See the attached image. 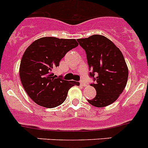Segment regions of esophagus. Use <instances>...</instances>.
<instances>
[{"mask_svg":"<svg viewBox=\"0 0 148 148\" xmlns=\"http://www.w3.org/2000/svg\"><path fill=\"white\" fill-rule=\"evenodd\" d=\"M79 83H80V85H81L82 86H86V83H85L84 80H83V79H81V80L79 81Z\"/></svg>","mask_w":148,"mask_h":148,"instance_id":"esophagus-1","label":"esophagus"}]
</instances>
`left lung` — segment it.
I'll return each mask as SVG.
<instances>
[{
  "instance_id": "8db88e82",
  "label": "left lung",
  "mask_w": 148,
  "mask_h": 148,
  "mask_svg": "<svg viewBox=\"0 0 148 148\" xmlns=\"http://www.w3.org/2000/svg\"><path fill=\"white\" fill-rule=\"evenodd\" d=\"M86 53L89 76L95 83L96 96L88 102L96 107H104L116 101L125 88L128 69L119 48L106 37L93 35L77 39Z\"/></svg>"
}]
</instances>
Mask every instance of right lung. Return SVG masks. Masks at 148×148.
Masks as SVG:
<instances>
[{"label": "right lung", "instance_id": "1", "mask_svg": "<svg viewBox=\"0 0 148 148\" xmlns=\"http://www.w3.org/2000/svg\"><path fill=\"white\" fill-rule=\"evenodd\" d=\"M75 39L56 37L38 38L27 48L21 61L19 74L24 90L36 103L46 108L61 105L68 92L77 81H68L57 77L53 70L67 52L77 47Z\"/></svg>", "mask_w": 148, "mask_h": 148}]
</instances>
